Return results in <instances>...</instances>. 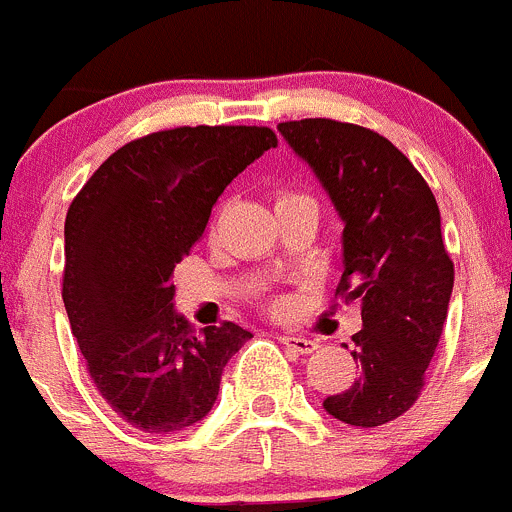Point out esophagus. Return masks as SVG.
I'll return each mask as SVG.
<instances>
[{"label":"esophagus","instance_id":"1","mask_svg":"<svg viewBox=\"0 0 512 512\" xmlns=\"http://www.w3.org/2000/svg\"><path fill=\"white\" fill-rule=\"evenodd\" d=\"M280 343H283V346H288L290 351L303 353V356L318 351V341H313V338H305V336H295V333H285V336H280Z\"/></svg>","mask_w":512,"mask_h":512}]
</instances>
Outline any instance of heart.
<instances>
[{"label":"heart","mask_w":512,"mask_h":512,"mask_svg":"<svg viewBox=\"0 0 512 512\" xmlns=\"http://www.w3.org/2000/svg\"><path fill=\"white\" fill-rule=\"evenodd\" d=\"M305 199H310V197L308 194H303V191L285 189V191H280L278 199H275V207H283V204H290V202H305Z\"/></svg>","instance_id":"obj_1"}]
</instances>
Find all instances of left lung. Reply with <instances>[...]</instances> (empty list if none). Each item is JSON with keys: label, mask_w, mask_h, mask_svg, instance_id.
I'll return each mask as SVG.
<instances>
[{"label": "left lung", "mask_w": 512, "mask_h": 512, "mask_svg": "<svg viewBox=\"0 0 512 512\" xmlns=\"http://www.w3.org/2000/svg\"><path fill=\"white\" fill-rule=\"evenodd\" d=\"M278 131L346 222L336 300H361L364 328L351 351L358 379L323 407L353 427H381L419 399L447 321L455 265L437 199L412 161L371 128L303 118Z\"/></svg>", "instance_id": "obj_1"}]
</instances>
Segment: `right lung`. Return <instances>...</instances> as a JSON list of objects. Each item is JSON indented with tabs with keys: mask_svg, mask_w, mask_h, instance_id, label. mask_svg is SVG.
Returning a JSON list of instances; mask_svg holds the SVG:
<instances>
[{
	"mask_svg": "<svg viewBox=\"0 0 512 512\" xmlns=\"http://www.w3.org/2000/svg\"><path fill=\"white\" fill-rule=\"evenodd\" d=\"M272 146L267 126L148 133L108 156L70 204L62 303L95 389L141 432L207 417L224 366L252 338L229 321L194 331L174 310V267L229 181Z\"/></svg>",
	"mask_w": 512,
	"mask_h": 512,
	"instance_id": "1",
	"label": "right lung"
}]
</instances>
